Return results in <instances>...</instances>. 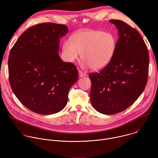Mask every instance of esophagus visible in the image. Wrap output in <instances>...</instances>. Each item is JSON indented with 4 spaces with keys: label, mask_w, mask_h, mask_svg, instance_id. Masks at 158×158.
<instances>
[{
    "label": "esophagus",
    "mask_w": 158,
    "mask_h": 158,
    "mask_svg": "<svg viewBox=\"0 0 158 158\" xmlns=\"http://www.w3.org/2000/svg\"><path fill=\"white\" fill-rule=\"evenodd\" d=\"M86 76V74L83 73L82 71H79V76L80 77H82L84 76Z\"/></svg>",
    "instance_id": "obj_1"
}]
</instances>
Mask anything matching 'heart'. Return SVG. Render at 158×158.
Here are the masks:
<instances>
[{
  "label": "heart",
  "instance_id": "1",
  "mask_svg": "<svg viewBox=\"0 0 158 158\" xmlns=\"http://www.w3.org/2000/svg\"><path fill=\"white\" fill-rule=\"evenodd\" d=\"M71 39L63 45L65 60L74 62L82 53L84 65H89L93 70L102 69L109 63L116 44L113 35L99 31H80L73 35Z\"/></svg>",
  "mask_w": 158,
  "mask_h": 158
}]
</instances>
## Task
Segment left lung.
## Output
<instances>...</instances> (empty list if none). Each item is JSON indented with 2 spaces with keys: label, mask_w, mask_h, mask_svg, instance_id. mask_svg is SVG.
<instances>
[{
  "label": "left lung",
  "mask_w": 158,
  "mask_h": 158,
  "mask_svg": "<svg viewBox=\"0 0 158 158\" xmlns=\"http://www.w3.org/2000/svg\"><path fill=\"white\" fill-rule=\"evenodd\" d=\"M119 39L109 63L99 73L89 74L90 99L100 113H119L131 106L143 93L149 71V54L139 33L119 20L111 19Z\"/></svg>",
  "instance_id": "left-lung-1"
}]
</instances>
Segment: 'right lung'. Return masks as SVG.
<instances>
[{
	"label": "right lung",
	"mask_w": 158,
	"mask_h": 158,
	"mask_svg": "<svg viewBox=\"0 0 158 158\" xmlns=\"http://www.w3.org/2000/svg\"><path fill=\"white\" fill-rule=\"evenodd\" d=\"M67 32L65 25L39 24L22 34L10 51L11 88L20 102L35 113L62 110L70 88L78 80L76 67L63 62L58 54L60 39Z\"/></svg>",
	"instance_id": "right-lung-1"
}]
</instances>
